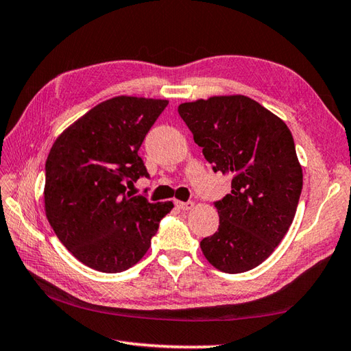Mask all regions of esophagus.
<instances>
[{
    "label": "esophagus",
    "instance_id": "obj_1",
    "mask_svg": "<svg viewBox=\"0 0 351 351\" xmlns=\"http://www.w3.org/2000/svg\"><path fill=\"white\" fill-rule=\"evenodd\" d=\"M175 205H176L178 209H181V210H191L193 206H194V203H193V202H181V200H176Z\"/></svg>",
    "mask_w": 351,
    "mask_h": 351
}]
</instances>
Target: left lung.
I'll list each match as a JSON object with an SVG mask.
<instances>
[{
    "instance_id": "left-lung-1",
    "label": "left lung",
    "mask_w": 351,
    "mask_h": 351,
    "mask_svg": "<svg viewBox=\"0 0 351 351\" xmlns=\"http://www.w3.org/2000/svg\"><path fill=\"white\" fill-rule=\"evenodd\" d=\"M178 112L214 172L232 175V191L215 203L218 230L200 242L203 256L226 274L254 269L289 232L302 191L290 130L241 94L182 103Z\"/></svg>"
}]
</instances>
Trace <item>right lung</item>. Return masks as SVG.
<instances>
[{
    "mask_svg": "<svg viewBox=\"0 0 351 351\" xmlns=\"http://www.w3.org/2000/svg\"><path fill=\"white\" fill-rule=\"evenodd\" d=\"M167 100L119 95L97 104L56 138L46 160L45 213L79 262L127 271L151 247L172 202L133 197L127 186L148 172L138 148Z\"/></svg>",
    "mask_w": 351,
    "mask_h": 351,
    "instance_id": "add662e5",
    "label": "right lung"
}]
</instances>
